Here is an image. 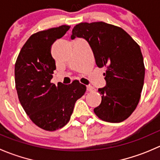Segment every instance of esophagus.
<instances>
[{
  "label": "esophagus",
  "mask_w": 160,
  "mask_h": 160,
  "mask_svg": "<svg viewBox=\"0 0 160 160\" xmlns=\"http://www.w3.org/2000/svg\"><path fill=\"white\" fill-rule=\"evenodd\" d=\"M87 90H88V91H90V92H93V91H94V90H95L94 88H93V87L90 86V85H88V86H87Z\"/></svg>",
  "instance_id": "1"
}]
</instances>
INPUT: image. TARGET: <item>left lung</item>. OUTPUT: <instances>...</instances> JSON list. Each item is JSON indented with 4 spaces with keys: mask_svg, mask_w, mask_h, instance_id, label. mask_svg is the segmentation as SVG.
Masks as SVG:
<instances>
[{
    "mask_svg": "<svg viewBox=\"0 0 160 160\" xmlns=\"http://www.w3.org/2000/svg\"><path fill=\"white\" fill-rule=\"evenodd\" d=\"M76 37L89 43L97 66L106 67V86L98 89L101 103L93 109L95 114L105 122H123L136 108L144 84L139 46L122 28L103 22L78 24L71 39Z\"/></svg>",
    "mask_w": 160,
    "mask_h": 160,
    "instance_id": "1",
    "label": "left lung"
}]
</instances>
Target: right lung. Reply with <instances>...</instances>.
I'll use <instances>...</instances> for the list:
<instances>
[{"label":"right lung","mask_w":160,"mask_h":160,"mask_svg":"<svg viewBox=\"0 0 160 160\" xmlns=\"http://www.w3.org/2000/svg\"><path fill=\"white\" fill-rule=\"evenodd\" d=\"M69 25L41 31L29 37L14 66L19 101L31 120L46 131L62 128L70 119L75 103L87 88L78 80L69 85L52 83L56 62L52 45L70 29Z\"/></svg>","instance_id":"obj_1"}]
</instances>
